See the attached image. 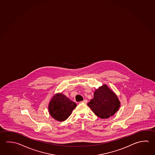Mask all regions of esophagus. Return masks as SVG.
<instances>
[{"instance_id": "34e87169", "label": "esophagus", "mask_w": 155, "mask_h": 155, "mask_svg": "<svg viewBox=\"0 0 155 155\" xmlns=\"http://www.w3.org/2000/svg\"><path fill=\"white\" fill-rule=\"evenodd\" d=\"M87 100H84V101L80 102V103H87Z\"/></svg>"}]
</instances>
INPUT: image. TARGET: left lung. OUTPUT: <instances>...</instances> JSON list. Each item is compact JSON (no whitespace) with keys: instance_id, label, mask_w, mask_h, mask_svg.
<instances>
[{"instance_id":"1","label":"left lung","mask_w":155,"mask_h":155,"mask_svg":"<svg viewBox=\"0 0 155 155\" xmlns=\"http://www.w3.org/2000/svg\"><path fill=\"white\" fill-rule=\"evenodd\" d=\"M87 106L97 117L107 119L118 110L120 102L116 94L104 84L95 90L94 98Z\"/></svg>"}]
</instances>
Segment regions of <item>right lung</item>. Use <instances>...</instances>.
Segmentation results:
<instances>
[{"instance_id":"add662e5","label":"right lung","mask_w":155,"mask_h":155,"mask_svg":"<svg viewBox=\"0 0 155 155\" xmlns=\"http://www.w3.org/2000/svg\"><path fill=\"white\" fill-rule=\"evenodd\" d=\"M76 106V103L70 100L65 95L58 93L54 95L50 101L48 110L55 120L63 121L68 118Z\"/></svg>"}]
</instances>
